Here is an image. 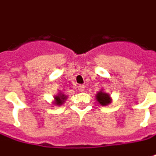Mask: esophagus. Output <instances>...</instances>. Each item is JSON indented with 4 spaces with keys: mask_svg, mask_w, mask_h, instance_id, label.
I'll use <instances>...</instances> for the list:
<instances>
[{
    "mask_svg": "<svg viewBox=\"0 0 156 156\" xmlns=\"http://www.w3.org/2000/svg\"><path fill=\"white\" fill-rule=\"evenodd\" d=\"M84 88H85V86H84V85H79V86H78V90L81 91V92L84 90Z\"/></svg>",
    "mask_w": 156,
    "mask_h": 156,
    "instance_id": "34e87169",
    "label": "esophagus"
}]
</instances>
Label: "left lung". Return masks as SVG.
<instances>
[{
    "mask_svg": "<svg viewBox=\"0 0 156 156\" xmlns=\"http://www.w3.org/2000/svg\"><path fill=\"white\" fill-rule=\"evenodd\" d=\"M96 99L98 101L100 104L102 106H106V105L109 104L111 102L110 96L108 94H105L103 92H99L96 94Z\"/></svg>",
    "mask_w": 156,
    "mask_h": 156,
    "instance_id": "8db88e82",
    "label": "left lung"
}]
</instances>
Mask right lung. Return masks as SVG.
I'll use <instances>...</instances> for the list:
<instances>
[{"mask_svg": "<svg viewBox=\"0 0 156 156\" xmlns=\"http://www.w3.org/2000/svg\"><path fill=\"white\" fill-rule=\"evenodd\" d=\"M66 99H67V97H66L65 95H63V94H59V95H57V96H55L56 104L62 105L63 103V101H64Z\"/></svg>", "mask_w": 156, "mask_h": 156, "instance_id": "obj_1", "label": "right lung"}]
</instances>
